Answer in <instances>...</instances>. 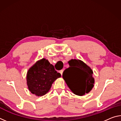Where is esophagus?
<instances>
[{
    "mask_svg": "<svg viewBox=\"0 0 121 121\" xmlns=\"http://www.w3.org/2000/svg\"><path fill=\"white\" fill-rule=\"evenodd\" d=\"M59 73H61V76H62V73H63V70H60V71H59Z\"/></svg>",
    "mask_w": 121,
    "mask_h": 121,
    "instance_id": "34e87169",
    "label": "esophagus"
}]
</instances>
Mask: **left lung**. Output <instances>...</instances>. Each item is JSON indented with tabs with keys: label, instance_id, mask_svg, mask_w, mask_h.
Here are the masks:
<instances>
[{
	"label": "left lung",
	"instance_id": "left-lung-1",
	"mask_svg": "<svg viewBox=\"0 0 121 121\" xmlns=\"http://www.w3.org/2000/svg\"><path fill=\"white\" fill-rule=\"evenodd\" d=\"M68 63L69 67L63 71L62 77L69 89L79 96L89 93L95 83L93 70L79 59H71Z\"/></svg>",
	"mask_w": 121,
	"mask_h": 121
}]
</instances>
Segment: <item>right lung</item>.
Here are the masks:
<instances>
[{"label":"right lung","mask_w":121,"mask_h":121,"mask_svg":"<svg viewBox=\"0 0 121 121\" xmlns=\"http://www.w3.org/2000/svg\"><path fill=\"white\" fill-rule=\"evenodd\" d=\"M61 77L48 60L43 58L28 69L26 84L31 93L38 97L45 95L50 91L53 82Z\"/></svg>","instance_id":"1"}]
</instances>
